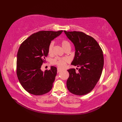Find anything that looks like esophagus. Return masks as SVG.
Returning <instances> with one entry per match:
<instances>
[{"mask_svg":"<svg viewBox=\"0 0 122 122\" xmlns=\"http://www.w3.org/2000/svg\"><path fill=\"white\" fill-rule=\"evenodd\" d=\"M61 71V70L60 69L58 68V69H57V72H58V73H59V72H60Z\"/></svg>","mask_w":122,"mask_h":122,"instance_id":"esophagus-1","label":"esophagus"}]
</instances>
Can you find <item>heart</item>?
<instances>
[{
    "label": "heart",
    "instance_id": "heart-1",
    "mask_svg": "<svg viewBox=\"0 0 122 122\" xmlns=\"http://www.w3.org/2000/svg\"><path fill=\"white\" fill-rule=\"evenodd\" d=\"M61 45L63 48L66 50L68 48H71V45L68 40L66 39H63L61 41ZM54 46L53 42H51L49 44L48 47V53L49 54H51L52 52L53 48ZM69 59L66 58H54L52 60V62L53 64H55L56 66H58L60 68H64L66 65L67 63H68Z\"/></svg>",
    "mask_w": 122,
    "mask_h": 122
}]
</instances>
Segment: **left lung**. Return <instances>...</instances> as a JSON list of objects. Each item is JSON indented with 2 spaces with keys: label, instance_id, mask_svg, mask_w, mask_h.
<instances>
[{
  "label": "left lung",
  "instance_id": "left-lung-1",
  "mask_svg": "<svg viewBox=\"0 0 122 122\" xmlns=\"http://www.w3.org/2000/svg\"><path fill=\"white\" fill-rule=\"evenodd\" d=\"M74 44L76 52L72 65L80 66L68 70V90L72 94L83 95L90 93L97 85L102 74L104 58L102 49L93 37L80 31H64Z\"/></svg>",
  "mask_w": 122,
  "mask_h": 122
}]
</instances>
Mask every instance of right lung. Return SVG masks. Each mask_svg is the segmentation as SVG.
I'll use <instances>...</instances> for the list:
<instances>
[{"mask_svg": "<svg viewBox=\"0 0 122 122\" xmlns=\"http://www.w3.org/2000/svg\"><path fill=\"white\" fill-rule=\"evenodd\" d=\"M63 32L40 31L33 33L23 42L18 50L17 75L19 82L28 93L35 95L46 94L52 89L57 73L56 67L41 71L48 55L51 41Z\"/></svg>", "mask_w": 122, "mask_h": 122, "instance_id": "obj_1", "label": "right lung"}]
</instances>
